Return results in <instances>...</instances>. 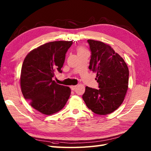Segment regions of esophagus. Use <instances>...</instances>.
Here are the masks:
<instances>
[{"instance_id": "34e87169", "label": "esophagus", "mask_w": 151, "mask_h": 151, "mask_svg": "<svg viewBox=\"0 0 151 151\" xmlns=\"http://www.w3.org/2000/svg\"><path fill=\"white\" fill-rule=\"evenodd\" d=\"M76 88H77V86H70V88H71V89H72V90H73V91L75 90Z\"/></svg>"}]
</instances>
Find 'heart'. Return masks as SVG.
I'll return each instance as SVG.
<instances>
[{"mask_svg":"<svg viewBox=\"0 0 151 151\" xmlns=\"http://www.w3.org/2000/svg\"><path fill=\"white\" fill-rule=\"evenodd\" d=\"M84 50L83 48H79V50H78V52H79V51H84Z\"/></svg>","mask_w":151,"mask_h":151,"instance_id":"b5f03b06","label":"heart"}]
</instances>
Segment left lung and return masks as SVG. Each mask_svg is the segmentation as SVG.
I'll list each match as a JSON object with an SVG mask.
<instances>
[{"instance_id": "left-lung-1", "label": "left lung", "mask_w": 151, "mask_h": 151, "mask_svg": "<svg viewBox=\"0 0 151 151\" xmlns=\"http://www.w3.org/2000/svg\"><path fill=\"white\" fill-rule=\"evenodd\" d=\"M91 52L89 68L96 72L98 89L86 87L83 99L98 115H108L124 100L129 84V68L124 60L109 45L88 40Z\"/></svg>"}]
</instances>
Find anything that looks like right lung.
<instances>
[{"instance_id": "right-lung-1", "label": "right lung", "mask_w": 151, "mask_h": 151, "mask_svg": "<svg viewBox=\"0 0 151 151\" xmlns=\"http://www.w3.org/2000/svg\"><path fill=\"white\" fill-rule=\"evenodd\" d=\"M72 42L58 41L41 45L27 55L21 68V88L26 100L36 110L47 115L64 107L70 95L67 86L52 80L62 73L65 54Z\"/></svg>"}]
</instances>
